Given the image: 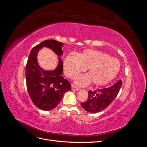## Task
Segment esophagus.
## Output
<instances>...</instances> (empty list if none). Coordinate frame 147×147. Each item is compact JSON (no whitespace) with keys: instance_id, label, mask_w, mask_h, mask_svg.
<instances>
[{"instance_id":"34e87169","label":"esophagus","mask_w":147,"mask_h":147,"mask_svg":"<svg viewBox=\"0 0 147 147\" xmlns=\"http://www.w3.org/2000/svg\"><path fill=\"white\" fill-rule=\"evenodd\" d=\"M72 90L73 91H78L80 90V88L77 87L76 86H75L74 84H72Z\"/></svg>"}]
</instances>
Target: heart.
<instances>
[{"label":"heart","instance_id":"1","mask_svg":"<svg viewBox=\"0 0 147 147\" xmlns=\"http://www.w3.org/2000/svg\"><path fill=\"white\" fill-rule=\"evenodd\" d=\"M86 69L88 74L78 77L76 83L86 86L92 82L96 86H104L117 76L120 63L118 59L106 53L90 49L79 55L72 53L65 57L64 69L67 77L75 78Z\"/></svg>","mask_w":147,"mask_h":147}]
</instances>
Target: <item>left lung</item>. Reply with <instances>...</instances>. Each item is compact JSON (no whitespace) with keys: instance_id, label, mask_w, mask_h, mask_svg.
Here are the masks:
<instances>
[{"instance_id":"8db88e82","label":"left lung","mask_w":147,"mask_h":147,"mask_svg":"<svg viewBox=\"0 0 147 147\" xmlns=\"http://www.w3.org/2000/svg\"><path fill=\"white\" fill-rule=\"evenodd\" d=\"M122 86V81H118L109 88L99 89L95 91H89L88 97L86 102H82V107L88 112L97 113L107 107L116 98Z\"/></svg>"}]
</instances>
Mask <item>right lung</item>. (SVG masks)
<instances>
[{"label":"right lung","mask_w":147,"mask_h":147,"mask_svg":"<svg viewBox=\"0 0 147 147\" xmlns=\"http://www.w3.org/2000/svg\"><path fill=\"white\" fill-rule=\"evenodd\" d=\"M62 46L63 43L55 40L43 41L32 49L26 64L28 92L34 105L43 110H51L55 108L64 93L71 90V84L61 75L63 72V64L61 59L55 70L45 71L37 64V52L40 48L47 47L61 56L63 54Z\"/></svg>","instance_id":"add662e5"}]
</instances>
